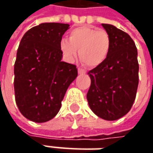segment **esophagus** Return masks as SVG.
<instances>
[{
  "instance_id": "obj_1",
  "label": "esophagus",
  "mask_w": 153,
  "mask_h": 153,
  "mask_svg": "<svg viewBox=\"0 0 153 153\" xmlns=\"http://www.w3.org/2000/svg\"><path fill=\"white\" fill-rule=\"evenodd\" d=\"M85 73H86L85 70H83V69H82V68H78V74H85Z\"/></svg>"
}]
</instances>
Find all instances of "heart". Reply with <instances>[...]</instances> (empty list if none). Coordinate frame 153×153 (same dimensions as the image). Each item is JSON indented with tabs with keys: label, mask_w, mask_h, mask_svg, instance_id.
Listing matches in <instances>:
<instances>
[{
	"label": "heart",
	"mask_w": 153,
	"mask_h": 153,
	"mask_svg": "<svg viewBox=\"0 0 153 153\" xmlns=\"http://www.w3.org/2000/svg\"><path fill=\"white\" fill-rule=\"evenodd\" d=\"M111 37L105 30L89 26L71 30L69 40L62 39L59 48L67 61H73L79 50L81 60L88 67L95 68L106 60L111 50Z\"/></svg>",
	"instance_id": "heart-1"
}]
</instances>
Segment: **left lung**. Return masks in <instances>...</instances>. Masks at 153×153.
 <instances>
[{"mask_svg":"<svg viewBox=\"0 0 153 153\" xmlns=\"http://www.w3.org/2000/svg\"><path fill=\"white\" fill-rule=\"evenodd\" d=\"M111 37V50L101 65L88 71L91 85L87 100L93 112L105 120L126 115L135 100L139 84L137 48L128 34L102 24Z\"/></svg>","mask_w":153,"mask_h":153,"instance_id":"1","label":"left lung"}]
</instances>
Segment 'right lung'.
Returning <instances> with one entry per match:
<instances>
[{"mask_svg":"<svg viewBox=\"0 0 153 153\" xmlns=\"http://www.w3.org/2000/svg\"><path fill=\"white\" fill-rule=\"evenodd\" d=\"M69 26L42 23L21 39L14 64L15 100L29 120L45 123L53 118L77 76L76 66L61 60L59 43Z\"/></svg>","mask_w":153,"mask_h":153,"instance_id":"add662e5","label":"right lung"}]
</instances>
